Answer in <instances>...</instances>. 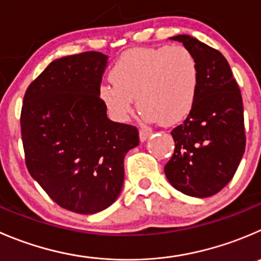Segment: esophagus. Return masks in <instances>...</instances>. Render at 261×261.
Segmentation results:
<instances>
[{"label": "esophagus", "mask_w": 261, "mask_h": 261, "mask_svg": "<svg viewBox=\"0 0 261 261\" xmlns=\"http://www.w3.org/2000/svg\"><path fill=\"white\" fill-rule=\"evenodd\" d=\"M150 130L146 127H141L140 131H139V136H140V141H145L146 139L150 136Z\"/></svg>", "instance_id": "1"}]
</instances>
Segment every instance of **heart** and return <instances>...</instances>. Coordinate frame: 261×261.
Segmentation results:
<instances>
[{"label":"heart","instance_id":"heart-1","mask_svg":"<svg viewBox=\"0 0 261 261\" xmlns=\"http://www.w3.org/2000/svg\"><path fill=\"white\" fill-rule=\"evenodd\" d=\"M112 83L99 88V98L115 120L127 121L133 98L150 122L174 125L194 107L199 66L184 45L135 48L120 56L110 72Z\"/></svg>","mask_w":261,"mask_h":261}]
</instances>
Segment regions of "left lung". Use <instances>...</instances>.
Instances as JSON below:
<instances>
[{
  "label": "left lung",
  "mask_w": 261,
  "mask_h": 261,
  "mask_svg": "<svg viewBox=\"0 0 261 261\" xmlns=\"http://www.w3.org/2000/svg\"><path fill=\"white\" fill-rule=\"evenodd\" d=\"M171 39L194 53L199 87L191 112L172 130L174 151L164 173L169 184L185 195L208 198L231 181L245 153L241 92L219 50L190 35Z\"/></svg>",
  "instance_id": "left-lung-1"
}]
</instances>
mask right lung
Segmentation results:
<instances>
[{
	"mask_svg": "<svg viewBox=\"0 0 261 261\" xmlns=\"http://www.w3.org/2000/svg\"><path fill=\"white\" fill-rule=\"evenodd\" d=\"M108 56L83 52L50 62L28 87L20 126L30 176L56 204L94 214L115 203L135 126L113 122L99 98Z\"/></svg>",
	"mask_w": 261,
	"mask_h": 261,
	"instance_id": "obj_1",
	"label": "right lung"
}]
</instances>
